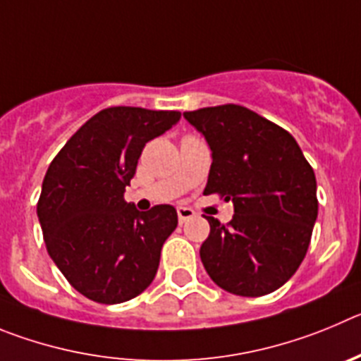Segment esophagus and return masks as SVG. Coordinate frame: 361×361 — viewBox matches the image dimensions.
<instances>
[{"label":"esophagus","instance_id":"1","mask_svg":"<svg viewBox=\"0 0 361 361\" xmlns=\"http://www.w3.org/2000/svg\"><path fill=\"white\" fill-rule=\"evenodd\" d=\"M194 216H196V212H194L192 209H188V207H180V209H178V219H180V223L192 219Z\"/></svg>","mask_w":361,"mask_h":361}]
</instances>
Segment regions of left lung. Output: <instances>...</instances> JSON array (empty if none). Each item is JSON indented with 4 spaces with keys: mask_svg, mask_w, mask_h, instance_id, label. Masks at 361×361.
<instances>
[{
    "mask_svg": "<svg viewBox=\"0 0 361 361\" xmlns=\"http://www.w3.org/2000/svg\"><path fill=\"white\" fill-rule=\"evenodd\" d=\"M212 151L203 194L233 203L200 248L207 274L241 297H262L290 281L304 261L318 216L317 180L293 136L250 111L225 104L183 113Z\"/></svg>",
    "mask_w": 361,
    "mask_h": 361,
    "instance_id": "obj_1",
    "label": "left lung"
}]
</instances>
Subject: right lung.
I'll return each instance as SVG.
<instances>
[{
  "label": "right lung",
  "mask_w": 361,
  "mask_h": 361,
  "mask_svg": "<svg viewBox=\"0 0 361 361\" xmlns=\"http://www.w3.org/2000/svg\"><path fill=\"white\" fill-rule=\"evenodd\" d=\"M180 111L102 109L71 136L43 180L37 217L51 261L90 300L120 304L152 282L165 239L178 226L171 204L147 212L124 200L149 140Z\"/></svg>",
  "instance_id": "1"
}]
</instances>
